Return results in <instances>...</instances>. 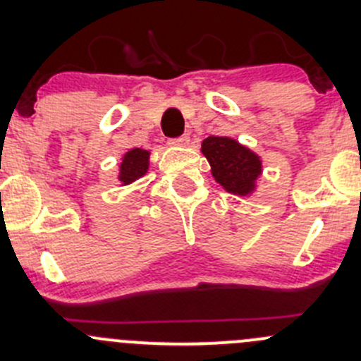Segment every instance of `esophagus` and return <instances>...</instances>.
<instances>
[{"mask_svg": "<svg viewBox=\"0 0 361 361\" xmlns=\"http://www.w3.org/2000/svg\"><path fill=\"white\" fill-rule=\"evenodd\" d=\"M188 143H190V137L185 134V136H180L176 137V140H171L169 145H173V147H188Z\"/></svg>", "mask_w": 361, "mask_h": 361, "instance_id": "34e87169", "label": "esophagus"}]
</instances>
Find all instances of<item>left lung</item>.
<instances>
[{
  "label": "left lung",
  "instance_id": "8db88e82",
  "mask_svg": "<svg viewBox=\"0 0 361 361\" xmlns=\"http://www.w3.org/2000/svg\"><path fill=\"white\" fill-rule=\"evenodd\" d=\"M201 152L211 166L214 181L238 197H251L264 173L262 157L238 140L209 136L202 141Z\"/></svg>",
  "mask_w": 361,
  "mask_h": 361
}]
</instances>
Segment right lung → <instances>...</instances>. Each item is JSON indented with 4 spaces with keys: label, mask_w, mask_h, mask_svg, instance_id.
Returning a JSON list of instances; mask_svg holds the SVG:
<instances>
[{
    "label": "right lung",
    "mask_w": 361,
    "mask_h": 361,
    "mask_svg": "<svg viewBox=\"0 0 361 361\" xmlns=\"http://www.w3.org/2000/svg\"><path fill=\"white\" fill-rule=\"evenodd\" d=\"M150 152L143 150V148H133V150L126 152L120 159L118 173H116V180H118L120 187H127L143 178L148 173L150 167Z\"/></svg>",
    "instance_id": "add662e5"
}]
</instances>
